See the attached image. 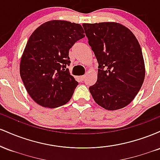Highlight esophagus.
Masks as SVG:
<instances>
[{
  "instance_id": "1",
  "label": "esophagus",
  "mask_w": 160,
  "mask_h": 160,
  "mask_svg": "<svg viewBox=\"0 0 160 160\" xmlns=\"http://www.w3.org/2000/svg\"><path fill=\"white\" fill-rule=\"evenodd\" d=\"M85 78H86L85 75H82V76H80V77H79V79H80V80H81V81H83L84 79H85Z\"/></svg>"
}]
</instances>
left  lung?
<instances>
[{"instance_id":"obj_1","label":"left lung","mask_w":160,"mask_h":160,"mask_svg":"<svg viewBox=\"0 0 160 160\" xmlns=\"http://www.w3.org/2000/svg\"><path fill=\"white\" fill-rule=\"evenodd\" d=\"M98 63V78L89 88L99 106L115 111L129 104L145 78L141 46L127 27L113 22L82 24Z\"/></svg>"}]
</instances>
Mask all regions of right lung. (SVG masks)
Returning <instances> with one entry per match:
<instances>
[{"instance_id": "right-lung-1", "label": "right lung", "mask_w": 160, "mask_h": 160, "mask_svg": "<svg viewBox=\"0 0 160 160\" xmlns=\"http://www.w3.org/2000/svg\"><path fill=\"white\" fill-rule=\"evenodd\" d=\"M81 25L51 20L30 36L20 60V76L33 100L55 108L69 102L78 82L69 70V49L84 38Z\"/></svg>"}]
</instances>
